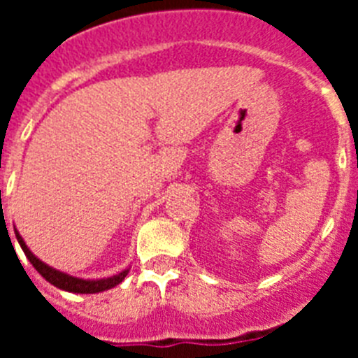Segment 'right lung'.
<instances>
[{"instance_id": "right-lung-1", "label": "right lung", "mask_w": 358, "mask_h": 358, "mask_svg": "<svg viewBox=\"0 0 358 358\" xmlns=\"http://www.w3.org/2000/svg\"><path fill=\"white\" fill-rule=\"evenodd\" d=\"M15 233V238H17L19 245L23 249V252L27 255V258L30 260V264L36 267L37 273L44 278L46 281H50L53 287L57 289L66 290V292H75V294H96V292H103V290H109L113 287H116L118 283H122L127 276L129 268L122 271L120 274H115V276L110 278H103V280H82V278H75V276H69V274L61 273V271H57V268L50 267L46 265L44 262H41L34 252L28 249V245L24 243L23 236L19 235L17 229H14Z\"/></svg>"}]
</instances>
